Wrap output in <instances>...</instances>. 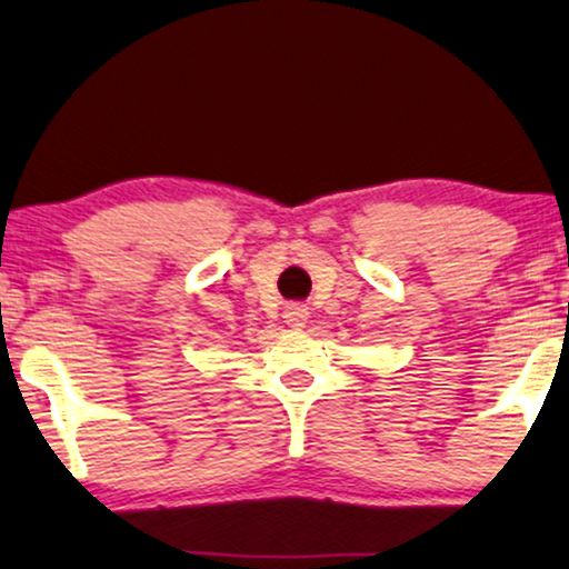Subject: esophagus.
<instances>
[{"instance_id": "obj_1", "label": "esophagus", "mask_w": 569, "mask_h": 569, "mask_svg": "<svg viewBox=\"0 0 569 569\" xmlns=\"http://www.w3.org/2000/svg\"><path fill=\"white\" fill-rule=\"evenodd\" d=\"M286 326L289 328H305V322H307V309L305 307H299V305H293V307H289L286 309Z\"/></svg>"}]
</instances>
